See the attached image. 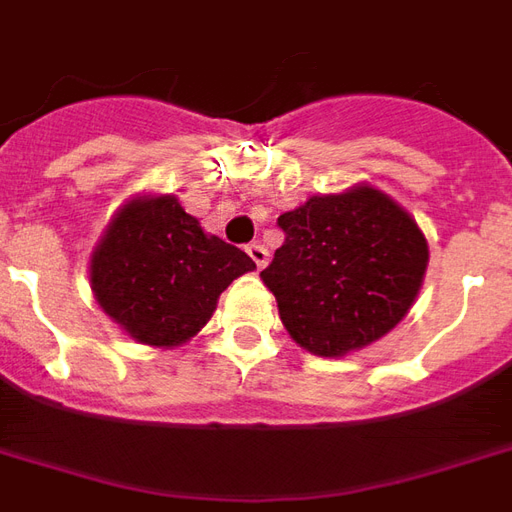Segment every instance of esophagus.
I'll list each match as a JSON object with an SVG mask.
<instances>
[{
    "label": "esophagus",
    "mask_w": 512,
    "mask_h": 512,
    "mask_svg": "<svg viewBox=\"0 0 512 512\" xmlns=\"http://www.w3.org/2000/svg\"><path fill=\"white\" fill-rule=\"evenodd\" d=\"M246 255L252 257V263H255L257 268H266L268 249L263 244H249V246H246Z\"/></svg>",
    "instance_id": "1"
}]
</instances>
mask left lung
<instances>
[{"label":"left lung","mask_w":512,"mask_h":512,"mask_svg":"<svg viewBox=\"0 0 512 512\" xmlns=\"http://www.w3.org/2000/svg\"><path fill=\"white\" fill-rule=\"evenodd\" d=\"M285 241L263 285L298 347L320 358L363 350L407 317L429 266L415 217L372 184L312 195L279 217Z\"/></svg>","instance_id":"obj_1"}]
</instances>
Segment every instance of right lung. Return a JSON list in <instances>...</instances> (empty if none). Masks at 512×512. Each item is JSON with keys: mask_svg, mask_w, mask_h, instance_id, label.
Segmentation results:
<instances>
[{"mask_svg": "<svg viewBox=\"0 0 512 512\" xmlns=\"http://www.w3.org/2000/svg\"><path fill=\"white\" fill-rule=\"evenodd\" d=\"M252 257L206 233L170 192H138L116 208L89 257L94 301L138 344L173 350L198 336L222 290Z\"/></svg>", "mask_w": 512, "mask_h": 512, "instance_id": "add662e5", "label": "right lung"}]
</instances>
